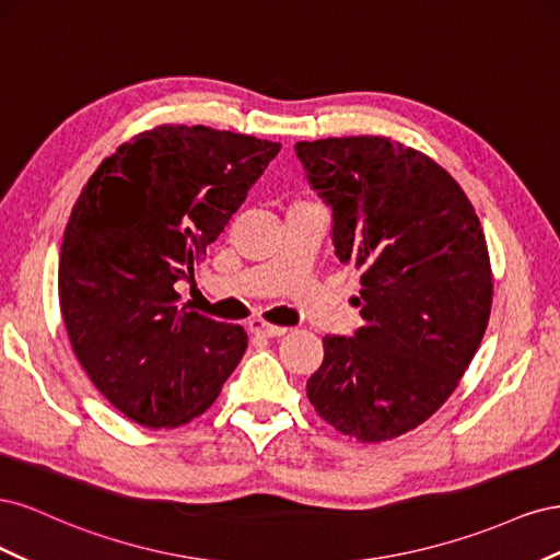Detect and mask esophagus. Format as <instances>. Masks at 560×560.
<instances>
[{"mask_svg": "<svg viewBox=\"0 0 560 560\" xmlns=\"http://www.w3.org/2000/svg\"><path fill=\"white\" fill-rule=\"evenodd\" d=\"M249 331L254 336H264V338H278L287 334V327H276V325H266L261 319H254L249 322Z\"/></svg>", "mask_w": 560, "mask_h": 560, "instance_id": "obj_1", "label": "esophagus"}]
</instances>
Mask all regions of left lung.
<instances>
[{
	"mask_svg": "<svg viewBox=\"0 0 560 560\" xmlns=\"http://www.w3.org/2000/svg\"><path fill=\"white\" fill-rule=\"evenodd\" d=\"M334 212L336 257L362 270L354 336H325L306 393L319 418L376 444L425 422L488 327L493 273L481 222L442 165L378 135L299 142Z\"/></svg>",
	"mask_w": 560,
	"mask_h": 560,
	"instance_id": "1",
	"label": "left lung"
}]
</instances>
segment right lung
<instances>
[{"label": "right lung", "instance_id": "obj_1", "mask_svg": "<svg viewBox=\"0 0 560 560\" xmlns=\"http://www.w3.org/2000/svg\"><path fill=\"white\" fill-rule=\"evenodd\" d=\"M280 144L206 126H156L97 165L58 264L60 313L93 385L144 428L206 413L238 366V325L177 306Z\"/></svg>", "mask_w": 560, "mask_h": 560}]
</instances>
